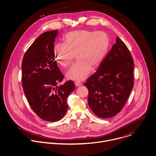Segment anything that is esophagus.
Listing matches in <instances>:
<instances>
[{
  "label": "esophagus",
  "mask_w": 156,
  "mask_h": 156,
  "mask_svg": "<svg viewBox=\"0 0 156 156\" xmlns=\"http://www.w3.org/2000/svg\"><path fill=\"white\" fill-rule=\"evenodd\" d=\"M75 85L76 86V87H79V86H80L81 85V82H79V81H76L75 82Z\"/></svg>",
  "instance_id": "esophagus-1"
}]
</instances>
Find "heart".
Listing matches in <instances>:
<instances>
[{"mask_svg":"<svg viewBox=\"0 0 156 156\" xmlns=\"http://www.w3.org/2000/svg\"><path fill=\"white\" fill-rule=\"evenodd\" d=\"M110 46L108 35L103 31L79 30L68 33L63 44H56L53 48L55 59L63 67L76 63L68 71L67 77L73 80H82L90 73L91 67H98L105 58Z\"/></svg>","mask_w":156,"mask_h":156,"instance_id":"b5f03b06","label":"heart"}]
</instances>
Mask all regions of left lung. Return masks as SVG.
<instances>
[{"mask_svg": "<svg viewBox=\"0 0 156 156\" xmlns=\"http://www.w3.org/2000/svg\"><path fill=\"white\" fill-rule=\"evenodd\" d=\"M134 63L126 45L118 37L97 72L83 83L88 90V103L100 118L119 112L134 85Z\"/></svg>", "mask_w": 156, "mask_h": 156, "instance_id": "8db88e82", "label": "left lung"}]
</instances>
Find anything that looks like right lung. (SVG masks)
<instances>
[{
	"label": "right lung",
	"instance_id": "obj_1",
	"mask_svg": "<svg viewBox=\"0 0 156 156\" xmlns=\"http://www.w3.org/2000/svg\"><path fill=\"white\" fill-rule=\"evenodd\" d=\"M58 30L40 35L26 51L22 61L23 91L31 109L42 119L56 122L65 115L68 98L75 89L73 81L63 82V74L53 53Z\"/></svg>",
	"mask_w": 156,
	"mask_h": 156
}]
</instances>
